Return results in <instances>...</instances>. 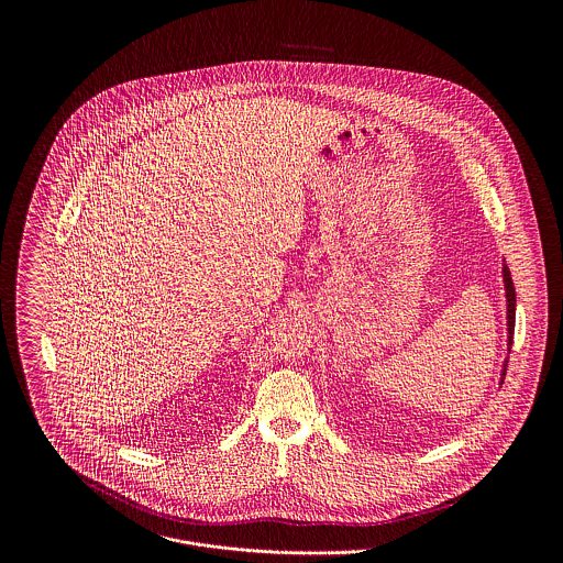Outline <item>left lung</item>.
<instances>
[{
    "label": "left lung",
    "instance_id": "obj_1",
    "mask_svg": "<svg viewBox=\"0 0 563 563\" xmlns=\"http://www.w3.org/2000/svg\"><path fill=\"white\" fill-rule=\"evenodd\" d=\"M503 282H505V297H507V331H509L507 349H509L514 342V324H516V288H514L511 273H509L507 264H503ZM503 377H505V368H503Z\"/></svg>",
    "mask_w": 563,
    "mask_h": 563
}]
</instances>
